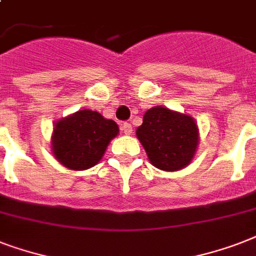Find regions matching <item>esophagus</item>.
I'll return each instance as SVG.
<instances>
[{
  "label": "esophagus",
  "mask_w": 256,
  "mask_h": 256,
  "mask_svg": "<svg viewBox=\"0 0 256 256\" xmlns=\"http://www.w3.org/2000/svg\"><path fill=\"white\" fill-rule=\"evenodd\" d=\"M122 132H124V136H130L132 132V126L128 122H124V124H122Z\"/></svg>",
  "instance_id": "34e87169"
}]
</instances>
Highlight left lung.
<instances>
[{
	"instance_id": "1",
	"label": "left lung",
	"mask_w": 256,
	"mask_h": 256,
	"mask_svg": "<svg viewBox=\"0 0 256 256\" xmlns=\"http://www.w3.org/2000/svg\"><path fill=\"white\" fill-rule=\"evenodd\" d=\"M136 134L150 164L160 170L187 168L198 150L199 128L194 118L164 106L148 108Z\"/></svg>"
}]
</instances>
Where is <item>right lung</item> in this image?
<instances>
[{"instance_id": "add662e5", "label": "right lung", "mask_w": 256, "mask_h": 256, "mask_svg": "<svg viewBox=\"0 0 256 256\" xmlns=\"http://www.w3.org/2000/svg\"><path fill=\"white\" fill-rule=\"evenodd\" d=\"M118 134L120 128L112 120H106L98 112L80 110L54 124L52 152L69 170H88L102 160Z\"/></svg>"}]
</instances>
